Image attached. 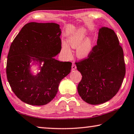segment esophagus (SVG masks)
I'll list each match as a JSON object with an SVG mask.
<instances>
[{
	"label": "esophagus",
	"instance_id": "34e87169",
	"mask_svg": "<svg viewBox=\"0 0 134 134\" xmlns=\"http://www.w3.org/2000/svg\"><path fill=\"white\" fill-rule=\"evenodd\" d=\"M76 69V65L74 63H72V70H75V69Z\"/></svg>",
	"mask_w": 134,
	"mask_h": 134
}]
</instances>
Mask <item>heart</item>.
Listing matches in <instances>:
<instances>
[{"mask_svg":"<svg viewBox=\"0 0 134 134\" xmlns=\"http://www.w3.org/2000/svg\"><path fill=\"white\" fill-rule=\"evenodd\" d=\"M86 30L84 28H81L74 32L68 37V42L69 45L74 49H77L76 55L79 58H85L89 55L92 50V42L90 39H87L82 44L86 35ZM62 51L66 56L70 58L72 55V52L67 44L62 46Z\"/></svg>","mask_w":134,"mask_h":134,"instance_id":"1","label":"heart"}]
</instances>
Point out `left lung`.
Instances as JSON below:
<instances>
[{
  "label": "left lung",
  "instance_id": "left-lung-1",
  "mask_svg": "<svg viewBox=\"0 0 134 134\" xmlns=\"http://www.w3.org/2000/svg\"><path fill=\"white\" fill-rule=\"evenodd\" d=\"M76 65L82 75L78 91L84 101L98 105L112 99L120 89L126 71L123 49L114 30L100 29L97 45Z\"/></svg>",
  "mask_w": 134,
  "mask_h": 134
}]
</instances>
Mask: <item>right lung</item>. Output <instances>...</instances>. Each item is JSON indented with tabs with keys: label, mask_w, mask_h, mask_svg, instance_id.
<instances>
[{
	"label": "right lung",
	"mask_w": 134,
	"mask_h": 134,
	"mask_svg": "<svg viewBox=\"0 0 134 134\" xmlns=\"http://www.w3.org/2000/svg\"><path fill=\"white\" fill-rule=\"evenodd\" d=\"M60 34L56 23L30 22L12 42L7 59V79L22 102L36 106L50 102L58 92L60 81L71 72V62L53 58L61 50ZM31 60L44 63L37 76L30 74Z\"/></svg>",
	"instance_id": "obj_1"
}]
</instances>
